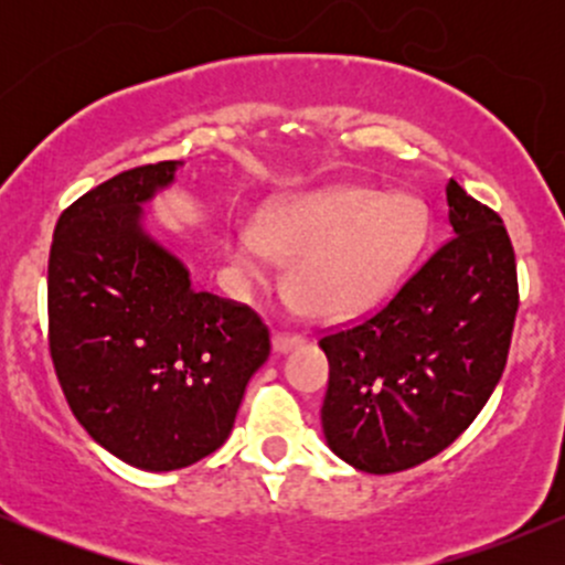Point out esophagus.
I'll use <instances>...</instances> for the list:
<instances>
[{
    "mask_svg": "<svg viewBox=\"0 0 565 565\" xmlns=\"http://www.w3.org/2000/svg\"><path fill=\"white\" fill-rule=\"evenodd\" d=\"M302 342L305 340H302L300 334H281V332L274 334V350H276L278 355L289 353V350H295V348H300Z\"/></svg>",
    "mask_w": 565,
    "mask_h": 565,
    "instance_id": "obj_1",
    "label": "esophagus"
}]
</instances>
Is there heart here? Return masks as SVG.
I'll list each match as a JSON object with an SVG mask.
<instances>
[{"mask_svg": "<svg viewBox=\"0 0 565 565\" xmlns=\"http://www.w3.org/2000/svg\"><path fill=\"white\" fill-rule=\"evenodd\" d=\"M427 212L414 196L327 188L278 201L257 225L233 231L228 255L246 278L289 263L287 289L319 319L355 313L391 291L419 255Z\"/></svg>", "mask_w": 565, "mask_h": 565, "instance_id": "obj_1", "label": "heart"}]
</instances>
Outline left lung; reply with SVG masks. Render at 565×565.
<instances>
[{"instance_id": "8db88e82", "label": "left lung", "mask_w": 565, "mask_h": 565, "mask_svg": "<svg viewBox=\"0 0 565 565\" xmlns=\"http://www.w3.org/2000/svg\"><path fill=\"white\" fill-rule=\"evenodd\" d=\"M451 238L372 319L321 337L327 446L361 472L423 465L468 430L504 364L518 310L502 217L446 183Z\"/></svg>"}]
</instances>
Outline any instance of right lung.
I'll return each mask as SVG.
<instances>
[{
    "label": "right lung",
    "instance_id": "add662e5",
    "mask_svg": "<svg viewBox=\"0 0 565 565\" xmlns=\"http://www.w3.org/2000/svg\"><path fill=\"white\" fill-rule=\"evenodd\" d=\"M183 161L106 180L63 212L47 268L50 355L95 444L138 470L199 462L231 436L270 337L246 305L191 287L142 206Z\"/></svg>",
    "mask_w": 565,
    "mask_h": 565
}]
</instances>
